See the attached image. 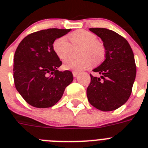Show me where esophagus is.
<instances>
[{
  "label": "esophagus",
  "instance_id": "obj_1",
  "mask_svg": "<svg viewBox=\"0 0 148 148\" xmlns=\"http://www.w3.org/2000/svg\"><path fill=\"white\" fill-rule=\"evenodd\" d=\"M73 76H74V77H77L78 75H79V73L77 71H73Z\"/></svg>",
  "mask_w": 148,
  "mask_h": 148
}]
</instances>
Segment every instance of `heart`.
Masks as SVG:
<instances>
[{"label":"heart","mask_w":148,"mask_h":148,"mask_svg":"<svg viewBox=\"0 0 148 148\" xmlns=\"http://www.w3.org/2000/svg\"><path fill=\"white\" fill-rule=\"evenodd\" d=\"M69 40L72 45L81 46L79 58H69L64 62L65 69L80 71L87 69L92 64V61L98 63L103 60L105 53L104 47L101 42L97 40L95 33L85 29H78L69 35ZM53 49L61 60L69 56L71 45L66 37L62 36L56 38L53 44Z\"/></svg>","instance_id":"obj_1"}]
</instances>
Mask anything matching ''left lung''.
I'll return each instance as SVG.
<instances>
[{
    "label": "left lung",
    "mask_w": 148,
    "mask_h": 148,
    "mask_svg": "<svg viewBox=\"0 0 148 148\" xmlns=\"http://www.w3.org/2000/svg\"><path fill=\"white\" fill-rule=\"evenodd\" d=\"M103 42L105 60L90 74L91 83L87 88L88 102L101 111H113L124 105L132 92L136 75L134 54L124 37L106 28H90Z\"/></svg>",
    "instance_id": "obj_1"
}]
</instances>
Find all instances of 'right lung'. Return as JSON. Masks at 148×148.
<instances>
[{
    "mask_svg": "<svg viewBox=\"0 0 148 148\" xmlns=\"http://www.w3.org/2000/svg\"><path fill=\"white\" fill-rule=\"evenodd\" d=\"M70 31L43 29L28 35L18 46L14 56V82L18 93L29 105L36 108L54 106L72 83L70 71L57 70L62 62L53 49L56 38Z\"/></svg>",
    "mask_w": 148,
    "mask_h": 148,
    "instance_id": "right-lung-1",
    "label": "right lung"
}]
</instances>
